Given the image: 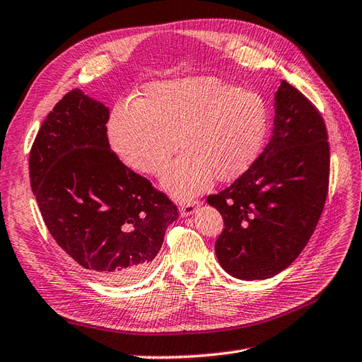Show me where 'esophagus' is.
<instances>
[{
	"label": "esophagus",
	"instance_id": "1",
	"mask_svg": "<svg viewBox=\"0 0 362 362\" xmlns=\"http://www.w3.org/2000/svg\"><path fill=\"white\" fill-rule=\"evenodd\" d=\"M197 208H199V202L197 200H194V202H187V204H183L182 206H180V216L182 217H188V216H191V214H194L196 211H197Z\"/></svg>",
	"mask_w": 362,
	"mask_h": 362
}]
</instances>
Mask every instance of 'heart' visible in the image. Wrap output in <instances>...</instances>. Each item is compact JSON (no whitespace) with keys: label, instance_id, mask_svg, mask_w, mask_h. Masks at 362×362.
Instances as JSON below:
<instances>
[{"label":"heart","instance_id":"heart-1","mask_svg":"<svg viewBox=\"0 0 362 362\" xmlns=\"http://www.w3.org/2000/svg\"><path fill=\"white\" fill-rule=\"evenodd\" d=\"M268 131V109L256 92L216 77L154 81L134 105H119L107 122L114 154L131 170L158 177L177 200L231 182L256 162ZM180 140L177 141V139Z\"/></svg>","mask_w":362,"mask_h":362}]
</instances>
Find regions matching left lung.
I'll use <instances>...</instances> for the list:
<instances>
[{"label":"left lung","mask_w":362,"mask_h":362,"mask_svg":"<svg viewBox=\"0 0 362 362\" xmlns=\"http://www.w3.org/2000/svg\"><path fill=\"white\" fill-rule=\"evenodd\" d=\"M327 139L317 109L282 80L268 145L247 173L206 199L223 217L214 248L226 273L243 281L268 279L295 262L329 191Z\"/></svg>","instance_id":"obj_1"}]
</instances>
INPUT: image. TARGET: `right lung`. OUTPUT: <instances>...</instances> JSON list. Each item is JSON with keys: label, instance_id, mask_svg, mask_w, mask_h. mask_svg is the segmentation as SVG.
Here are the masks:
<instances>
[{"label": "right lung", "instance_id": "obj_1", "mask_svg": "<svg viewBox=\"0 0 362 362\" xmlns=\"http://www.w3.org/2000/svg\"><path fill=\"white\" fill-rule=\"evenodd\" d=\"M107 120L103 103L67 92L41 124L29 171L58 245L98 281L122 285L149 270L179 211L112 153Z\"/></svg>", "mask_w": 362, "mask_h": 362}]
</instances>
